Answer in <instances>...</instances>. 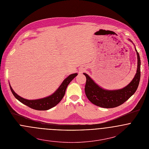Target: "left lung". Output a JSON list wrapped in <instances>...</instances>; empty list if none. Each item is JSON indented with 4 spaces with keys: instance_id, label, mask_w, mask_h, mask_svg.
<instances>
[{
    "instance_id": "1",
    "label": "left lung",
    "mask_w": 149,
    "mask_h": 149,
    "mask_svg": "<svg viewBox=\"0 0 149 149\" xmlns=\"http://www.w3.org/2000/svg\"><path fill=\"white\" fill-rule=\"evenodd\" d=\"M128 40L132 42L130 39ZM138 65L136 73L132 80L126 86L120 89L107 90L99 86L85 73L86 77L85 95L88 100L93 104L102 108H111L119 106L126 102L136 92L141 77V60L136 48Z\"/></svg>"
}]
</instances>
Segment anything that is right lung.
<instances>
[{"instance_id":"obj_1","label":"right lung","mask_w":149,"mask_h":149,"mask_svg":"<svg viewBox=\"0 0 149 149\" xmlns=\"http://www.w3.org/2000/svg\"><path fill=\"white\" fill-rule=\"evenodd\" d=\"M77 73H73L70 74L64 80L62 84L59 86V88L52 95L42 99L37 100H27L22 97L14 91L10 84L9 85L13 95L17 99L21 102L22 103L34 109L45 111L53 107L56 106L57 104L60 103V102L62 100L65 95V91L68 85H69L70 81L76 76H77Z\"/></svg>"}]
</instances>
